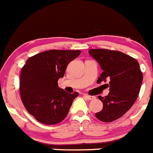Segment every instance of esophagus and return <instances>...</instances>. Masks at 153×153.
Segmentation results:
<instances>
[{
  "label": "esophagus",
  "mask_w": 153,
  "mask_h": 153,
  "mask_svg": "<svg viewBox=\"0 0 153 153\" xmlns=\"http://www.w3.org/2000/svg\"><path fill=\"white\" fill-rule=\"evenodd\" d=\"M84 97H86V98H87L88 100H94L96 99L95 97H93V96H90V95H87V94H85Z\"/></svg>",
  "instance_id": "34e87169"
}]
</instances>
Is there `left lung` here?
I'll use <instances>...</instances> for the list:
<instances>
[{
  "label": "left lung",
  "mask_w": 153,
  "mask_h": 153,
  "mask_svg": "<svg viewBox=\"0 0 153 153\" xmlns=\"http://www.w3.org/2000/svg\"><path fill=\"white\" fill-rule=\"evenodd\" d=\"M90 56L100 65L103 72L97 83L109 81L108 96L98 98L103 107L96 117L102 122L110 123L123 117L136 102L143 82V73L135 58L117 51L90 49Z\"/></svg>",
  "instance_id": "obj_1"
}]
</instances>
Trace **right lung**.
<instances>
[{
	"label": "right lung",
	"mask_w": 153,
	"mask_h": 153,
	"mask_svg": "<svg viewBox=\"0 0 153 153\" xmlns=\"http://www.w3.org/2000/svg\"><path fill=\"white\" fill-rule=\"evenodd\" d=\"M80 51L51 50L31 56L21 69L20 94L28 113L38 122L55 125L68 114L73 101L79 93H69L58 86L70 61Z\"/></svg>",
	"instance_id": "1"
}]
</instances>
